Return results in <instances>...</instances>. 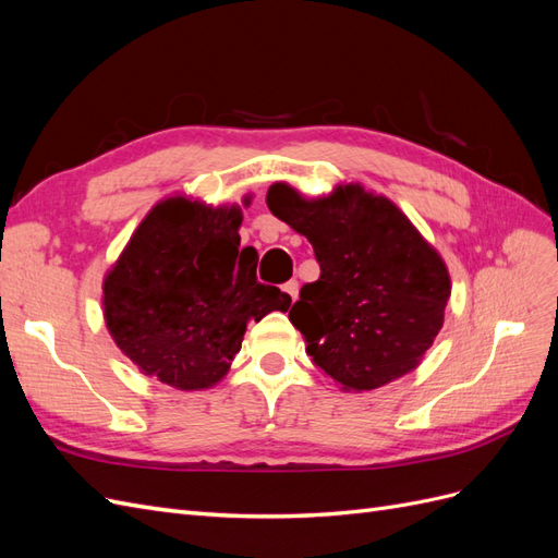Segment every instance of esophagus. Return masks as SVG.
<instances>
[{"mask_svg": "<svg viewBox=\"0 0 558 558\" xmlns=\"http://www.w3.org/2000/svg\"><path fill=\"white\" fill-rule=\"evenodd\" d=\"M283 293L291 298V302H295V300H298V281L293 279V281H289V283H283Z\"/></svg>", "mask_w": 558, "mask_h": 558, "instance_id": "1", "label": "esophagus"}]
</instances>
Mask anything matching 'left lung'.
<instances>
[{"instance_id": "8db88e82", "label": "left lung", "mask_w": 558, "mask_h": 558, "mask_svg": "<svg viewBox=\"0 0 558 558\" xmlns=\"http://www.w3.org/2000/svg\"><path fill=\"white\" fill-rule=\"evenodd\" d=\"M267 207L305 234L320 265L289 312L312 363L344 391H373L418 367L445 324L451 279L410 218L361 183L305 197L277 181Z\"/></svg>"}]
</instances>
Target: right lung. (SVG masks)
Returning <instances> with one entry per match:
<instances>
[{"mask_svg": "<svg viewBox=\"0 0 558 558\" xmlns=\"http://www.w3.org/2000/svg\"><path fill=\"white\" fill-rule=\"evenodd\" d=\"M240 226V205L172 195L132 232L105 277L102 307L116 347L142 375L205 391L228 375L248 320L289 312L291 298L256 279Z\"/></svg>", "mask_w": 558, "mask_h": 558, "instance_id": "1", "label": "right lung"}]
</instances>
